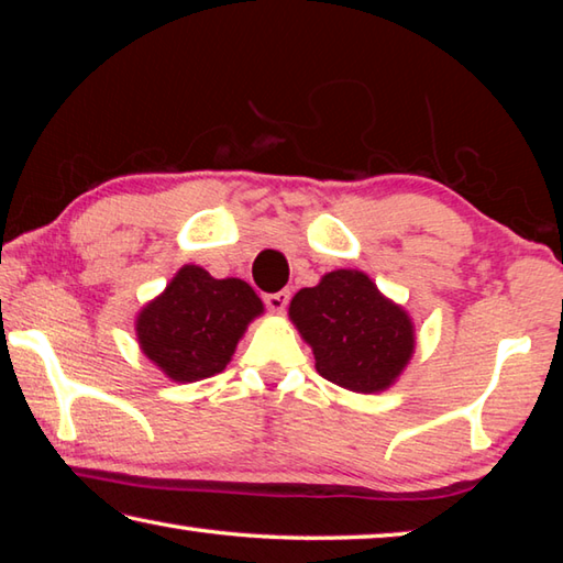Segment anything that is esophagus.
Wrapping results in <instances>:
<instances>
[{"label": "esophagus", "instance_id": "1", "mask_svg": "<svg viewBox=\"0 0 563 563\" xmlns=\"http://www.w3.org/2000/svg\"><path fill=\"white\" fill-rule=\"evenodd\" d=\"M263 302H265V308H268V310L283 312L285 308H288V302H290V292L288 290L268 292V295H263Z\"/></svg>", "mask_w": 563, "mask_h": 563}]
</instances>
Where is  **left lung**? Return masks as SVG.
<instances>
[{"instance_id":"1","label":"left lung","mask_w":563,"mask_h":563,"mask_svg":"<svg viewBox=\"0 0 563 563\" xmlns=\"http://www.w3.org/2000/svg\"><path fill=\"white\" fill-rule=\"evenodd\" d=\"M290 318L310 342L318 373L352 393H379L412 357V322L360 271L328 273L290 300Z\"/></svg>"}]
</instances>
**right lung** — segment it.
Returning a JSON list of instances; mask_svg holds the SVG:
<instances>
[{"label": "right lung", "instance_id": "right-lung-1", "mask_svg": "<svg viewBox=\"0 0 563 563\" xmlns=\"http://www.w3.org/2000/svg\"><path fill=\"white\" fill-rule=\"evenodd\" d=\"M263 312L253 288L238 278L216 280L186 265L166 292L141 310V350L176 383L223 373L247 322Z\"/></svg>", "mask_w": 563, "mask_h": 563}]
</instances>
